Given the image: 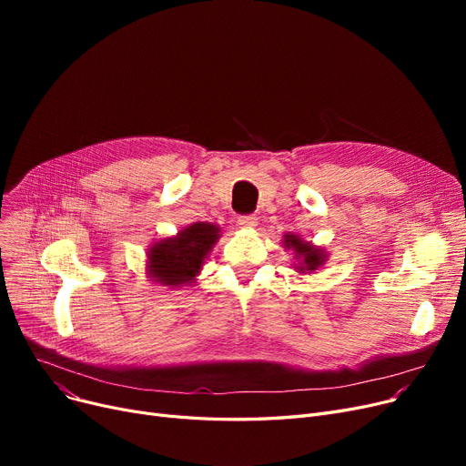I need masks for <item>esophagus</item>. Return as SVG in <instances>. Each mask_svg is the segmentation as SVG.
Masks as SVG:
<instances>
[{
    "label": "esophagus",
    "instance_id": "esophagus-1",
    "mask_svg": "<svg viewBox=\"0 0 466 466\" xmlns=\"http://www.w3.org/2000/svg\"><path fill=\"white\" fill-rule=\"evenodd\" d=\"M257 223H258V218H257L255 215H241V217L238 218V225H239L241 228H255Z\"/></svg>",
    "mask_w": 466,
    "mask_h": 466
}]
</instances>
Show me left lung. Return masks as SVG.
Instances as JSON below:
<instances>
[{"mask_svg":"<svg viewBox=\"0 0 466 466\" xmlns=\"http://www.w3.org/2000/svg\"><path fill=\"white\" fill-rule=\"evenodd\" d=\"M283 246L287 249L295 251V257L299 258V264H295V268L299 272L306 274V272H315L317 268L325 264V249L311 246V241H304L302 238L295 236V234H285L283 236Z\"/></svg>","mask_w":466,"mask_h":466,"instance_id":"obj_1","label":"left lung"}]
</instances>
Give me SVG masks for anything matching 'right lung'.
Instances as JSON below:
<instances>
[{
  "mask_svg": "<svg viewBox=\"0 0 466 466\" xmlns=\"http://www.w3.org/2000/svg\"><path fill=\"white\" fill-rule=\"evenodd\" d=\"M218 232L220 228L213 223H194L174 238L153 243L147 253L149 278L171 289L192 283L217 243Z\"/></svg>",
  "mask_w": 466,
  "mask_h": 466,
  "instance_id": "1",
  "label": "right lung"
}]
</instances>
